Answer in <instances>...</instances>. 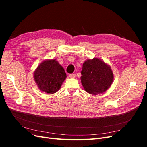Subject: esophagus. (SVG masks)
<instances>
[{
    "instance_id": "1",
    "label": "esophagus",
    "mask_w": 147,
    "mask_h": 147,
    "mask_svg": "<svg viewBox=\"0 0 147 147\" xmlns=\"http://www.w3.org/2000/svg\"><path fill=\"white\" fill-rule=\"evenodd\" d=\"M75 77H76L75 74H70L69 75V77L71 78H75Z\"/></svg>"
}]
</instances>
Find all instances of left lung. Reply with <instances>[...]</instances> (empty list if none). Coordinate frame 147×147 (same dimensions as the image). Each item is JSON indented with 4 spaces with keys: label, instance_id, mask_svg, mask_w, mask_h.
Listing matches in <instances>:
<instances>
[{
    "label": "left lung",
    "instance_id": "left-lung-1",
    "mask_svg": "<svg viewBox=\"0 0 147 147\" xmlns=\"http://www.w3.org/2000/svg\"><path fill=\"white\" fill-rule=\"evenodd\" d=\"M81 74V82L84 90L93 95L105 92L114 78L110 66L97 57L84 61Z\"/></svg>",
    "mask_w": 147,
    "mask_h": 147
}]
</instances>
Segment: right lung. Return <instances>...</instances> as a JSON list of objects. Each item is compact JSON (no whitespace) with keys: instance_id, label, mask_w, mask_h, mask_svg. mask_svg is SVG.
<instances>
[{"instance_id":"add662e5","label":"right lung","mask_w":147,"mask_h":147,"mask_svg":"<svg viewBox=\"0 0 147 147\" xmlns=\"http://www.w3.org/2000/svg\"><path fill=\"white\" fill-rule=\"evenodd\" d=\"M66 77L64 68L56 59L43 61L34 74L35 82L40 90L50 94L59 90Z\"/></svg>"}]
</instances>
